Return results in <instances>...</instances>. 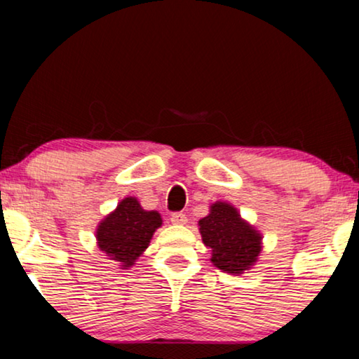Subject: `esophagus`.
<instances>
[{
    "mask_svg": "<svg viewBox=\"0 0 359 359\" xmlns=\"http://www.w3.org/2000/svg\"><path fill=\"white\" fill-rule=\"evenodd\" d=\"M170 220H171V224H175V225H184L186 222H188V217H186V214H183V212H173L171 214Z\"/></svg>",
    "mask_w": 359,
    "mask_h": 359,
    "instance_id": "obj_1",
    "label": "esophagus"
}]
</instances>
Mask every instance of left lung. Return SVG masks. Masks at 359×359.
Returning a JSON list of instances; mask_svg holds the SVG:
<instances>
[{
    "instance_id": "obj_1",
    "label": "left lung",
    "mask_w": 359,
    "mask_h": 359,
    "mask_svg": "<svg viewBox=\"0 0 359 359\" xmlns=\"http://www.w3.org/2000/svg\"><path fill=\"white\" fill-rule=\"evenodd\" d=\"M205 247L210 248L214 266L230 274H242L253 266L262 252V235L240 217L227 203L210 205V214L199 220Z\"/></svg>"
}]
</instances>
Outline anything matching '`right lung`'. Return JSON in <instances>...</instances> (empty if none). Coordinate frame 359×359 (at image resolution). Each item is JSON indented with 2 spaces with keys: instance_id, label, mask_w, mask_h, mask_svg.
<instances>
[{
  "instance_id": "right-lung-1",
  "label": "right lung",
  "mask_w": 359,
  "mask_h": 359,
  "mask_svg": "<svg viewBox=\"0 0 359 359\" xmlns=\"http://www.w3.org/2000/svg\"><path fill=\"white\" fill-rule=\"evenodd\" d=\"M160 225L156 210L142 209L135 198H126L97 225V247L127 269L145 252Z\"/></svg>"
}]
</instances>
